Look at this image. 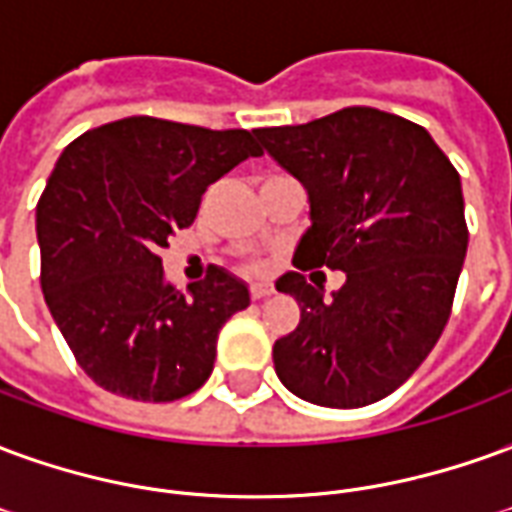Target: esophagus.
<instances>
[{
    "mask_svg": "<svg viewBox=\"0 0 512 512\" xmlns=\"http://www.w3.org/2000/svg\"><path fill=\"white\" fill-rule=\"evenodd\" d=\"M274 293L271 285H252V299H268Z\"/></svg>",
    "mask_w": 512,
    "mask_h": 512,
    "instance_id": "obj_1",
    "label": "esophagus"
}]
</instances>
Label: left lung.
<instances>
[{
	"instance_id": "8db88e82",
	"label": "left lung",
	"mask_w": 512,
	"mask_h": 512,
	"mask_svg": "<svg viewBox=\"0 0 512 512\" xmlns=\"http://www.w3.org/2000/svg\"><path fill=\"white\" fill-rule=\"evenodd\" d=\"M252 134L310 197L293 263L345 271L332 299L299 271L277 279L301 310L274 343L279 381L315 406L376 403L450 321L469 246L461 175L425 128L370 106Z\"/></svg>"
}]
</instances>
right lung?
Returning a JSON list of instances; mask_svg holds the SVG:
<instances>
[{
  "instance_id": "obj_1",
  "label": "right lung",
  "mask_w": 512,
  "mask_h": 512,
  "mask_svg": "<svg viewBox=\"0 0 512 512\" xmlns=\"http://www.w3.org/2000/svg\"><path fill=\"white\" fill-rule=\"evenodd\" d=\"M249 156H263L252 131L147 115L62 150L38 200L40 288L79 367L106 392L169 403L208 381L219 329L249 307V290L216 266L178 290L158 252Z\"/></svg>"
}]
</instances>
